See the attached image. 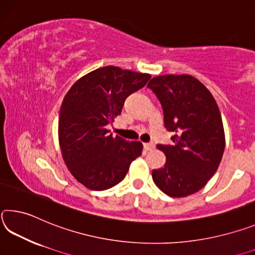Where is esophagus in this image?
<instances>
[{
  "instance_id": "obj_1",
  "label": "esophagus",
  "mask_w": 255,
  "mask_h": 255,
  "mask_svg": "<svg viewBox=\"0 0 255 255\" xmlns=\"http://www.w3.org/2000/svg\"><path fill=\"white\" fill-rule=\"evenodd\" d=\"M144 149L147 150V151H150V150H153V149H155V143H152V142L144 143Z\"/></svg>"
}]
</instances>
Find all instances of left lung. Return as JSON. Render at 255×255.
<instances>
[{"label": "left lung", "mask_w": 255, "mask_h": 255, "mask_svg": "<svg viewBox=\"0 0 255 255\" xmlns=\"http://www.w3.org/2000/svg\"><path fill=\"white\" fill-rule=\"evenodd\" d=\"M148 88L161 104L165 128L174 132L173 145H157L166 162L152 170V179L169 197H187L207 184L222 161L225 132L218 105L206 86L189 74L155 77Z\"/></svg>", "instance_id": "8db88e82"}]
</instances>
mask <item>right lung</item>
<instances>
[{
    "mask_svg": "<svg viewBox=\"0 0 255 255\" xmlns=\"http://www.w3.org/2000/svg\"><path fill=\"white\" fill-rule=\"evenodd\" d=\"M151 76L104 66L81 77L65 95L58 119V142L70 173L94 191L111 189L127 175L143 145L113 136L106 128L122 112L125 99Z\"/></svg>",
    "mask_w": 255,
    "mask_h": 255,
    "instance_id": "right-lung-1",
    "label": "right lung"
}]
</instances>
